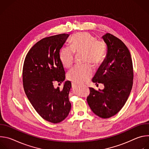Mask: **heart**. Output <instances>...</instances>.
I'll return each instance as SVG.
<instances>
[{"label":"heart","instance_id":"obj_1","mask_svg":"<svg viewBox=\"0 0 149 149\" xmlns=\"http://www.w3.org/2000/svg\"><path fill=\"white\" fill-rule=\"evenodd\" d=\"M70 48H63L59 52V60L62 66L70 68L74 63V53H84L85 62H91L94 65L101 63L106 53V48L101 40H95L94 36L88 32H78L73 35L70 40ZM93 74L90 64L77 66L68 73V78L77 84H82L89 79Z\"/></svg>","mask_w":149,"mask_h":149}]
</instances>
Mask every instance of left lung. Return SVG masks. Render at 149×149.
Masks as SVG:
<instances>
[{"mask_svg":"<svg viewBox=\"0 0 149 149\" xmlns=\"http://www.w3.org/2000/svg\"><path fill=\"white\" fill-rule=\"evenodd\" d=\"M107 45V54L93 78L104 88H90L87 98L93 112L101 118L116 115L123 108L133 86V68L130 53L123 42L110 33L102 36Z\"/></svg>","mask_w":149,"mask_h":149,"instance_id":"obj_1","label":"left lung"}]
</instances>
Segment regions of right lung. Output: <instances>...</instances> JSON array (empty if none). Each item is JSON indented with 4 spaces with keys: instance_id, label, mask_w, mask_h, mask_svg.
Masks as SVG:
<instances>
[{
    "instance_id": "obj_1",
    "label": "right lung",
    "mask_w": 149,
    "mask_h": 149,
    "mask_svg": "<svg viewBox=\"0 0 149 149\" xmlns=\"http://www.w3.org/2000/svg\"><path fill=\"white\" fill-rule=\"evenodd\" d=\"M69 36L59 34L38 41L27 54L24 63L25 94L36 111L52 123L63 121L71 108L68 98L71 82L65 81L62 90L54 87L55 82L61 83L65 79L59 52Z\"/></svg>"
}]
</instances>
